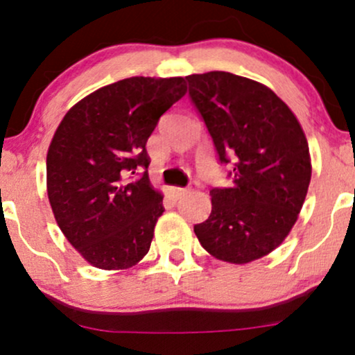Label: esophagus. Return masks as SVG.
<instances>
[{"instance_id":"esophagus-1","label":"esophagus","mask_w":355,"mask_h":355,"mask_svg":"<svg viewBox=\"0 0 355 355\" xmlns=\"http://www.w3.org/2000/svg\"><path fill=\"white\" fill-rule=\"evenodd\" d=\"M168 191H170V195H172L173 198H182V197H185L187 191H189V190L182 189V187H170Z\"/></svg>"}]
</instances>
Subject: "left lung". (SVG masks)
Wrapping results in <instances>:
<instances>
[{
    "instance_id": "left-lung-1",
    "label": "left lung",
    "mask_w": 355,
    "mask_h": 355,
    "mask_svg": "<svg viewBox=\"0 0 355 355\" xmlns=\"http://www.w3.org/2000/svg\"><path fill=\"white\" fill-rule=\"evenodd\" d=\"M229 189H211V211L193 227L202 247L229 263L274 252L299 218L312 177L309 144L291 108L266 85L229 71L189 75Z\"/></svg>"
}]
</instances>
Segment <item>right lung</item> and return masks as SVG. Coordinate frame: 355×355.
<instances>
[{
	"label": "right lung",
	"instance_id": "right-lung-1",
	"mask_svg": "<svg viewBox=\"0 0 355 355\" xmlns=\"http://www.w3.org/2000/svg\"><path fill=\"white\" fill-rule=\"evenodd\" d=\"M187 93L185 80L132 76L89 93L56 128L46 190L60 230L89 266L125 270L148 254L164 195L148 172L146 140Z\"/></svg>",
	"mask_w": 355,
	"mask_h": 355
}]
</instances>
